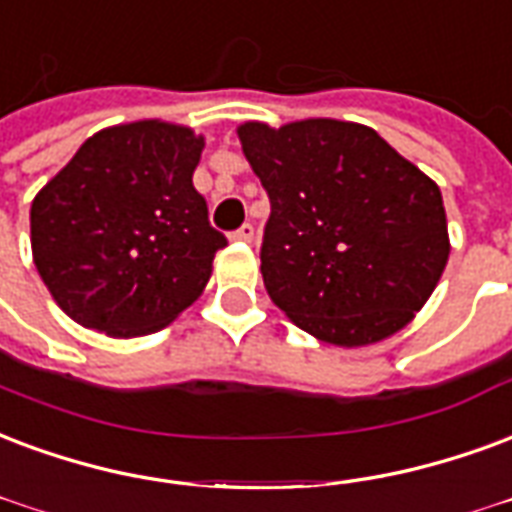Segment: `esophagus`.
<instances>
[{
	"instance_id": "1",
	"label": "esophagus",
	"mask_w": 512,
	"mask_h": 512,
	"mask_svg": "<svg viewBox=\"0 0 512 512\" xmlns=\"http://www.w3.org/2000/svg\"><path fill=\"white\" fill-rule=\"evenodd\" d=\"M233 238H236V241H244V244H252V241H255V227L249 225V222H244V225L233 233Z\"/></svg>"
}]
</instances>
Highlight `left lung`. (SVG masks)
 <instances>
[{
    "label": "left lung",
    "mask_w": 512,
    "mask_h": 512,
    "mask_svg": "<svg viewBox=\"0 0 512 512\" xmlns=\"http://www.w3.org/2000/svg\"><path fill=\"white\" fill-rule=\"evenodd\" d=\"M238 140L271 200L260 246L271 301L336 347L410 323L450 255L437 184L355 121H246Z\"/></svg>",
    "instance_id": "obj_1"
}]
</instances>
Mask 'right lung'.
<instances>
[{
	"label": "right lung",
	"instance_id": "right-lung-1",
	"mask_svg": "<svg viewBox=\"0 0 512 512\" xmlns=\"http://www.w3.org/2000/svg\"><path fill=\"white\" fill-rule=\"evenodd\" d=\"M200 151L203 135L181 124H116L34 195V266L67 317L130 339L198 301L227 246L192 184Z\"/></svg>",
	"mask_w": 512,
	"mask_h": 512
}]
</instances>
